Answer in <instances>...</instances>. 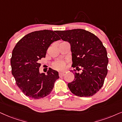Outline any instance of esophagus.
Listing matches in <instances>:
<instances>
[{
	"label": "esophagus",
	"mask_w": 122,
	"mask_h": 122,
	"mask_svg": "<svg viewBox=\"0 0 122 122\" xmlns=\"http://www.w3.org/2000/svg\"><path fill=\"white\" fill-rule=\"evenodd\" d=\"M64 74H65V73H64V72H59V76L60 77L63 76L64 75Z\"/></svg>",
	"instance_id": "1"
}]
</instances>
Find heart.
<instances>
[{"instance_id": "heart-1", "label": "heart", "mask_w": 122, "mask_h": 122, "mask_svg": "<svg viewBox=\"0 0 122 122\" xmlns=\"http://www.w3.org/2000/svg\"><path fill=\"white\" fill-rule=\"evenodd\" d=\"M66 63L62 60H57L53 63V66L55 69L57 70H62L64 69Z\"/></svg>"}]
</instances>
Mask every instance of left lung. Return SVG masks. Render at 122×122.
<instances>
[{
  "instance_id": "8db88e82",
  "label": "left lung",
  "mask_w": 122,
  "mask_h": 122,
  "mask_svg": "<svg viewBox=\"0 0 122 122\" xmlns=\"http://www.w3.org/2000/svg\"><path fill=\"white\" fill-rule=\"evenodd\" d=\"M63 41L70 43L72 67L75 78L67 84L70 91L79 97H90L96 93L104 84L107 75L108 58L105 47L91 32L81 29L56 31Z\"/></svg>"
}]
</instances>
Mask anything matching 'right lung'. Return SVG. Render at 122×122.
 I'll return each mask as SVG.
<instances>
[{"instance_id":"1","label":"right lung","mask_w":122,"mask_h":122,"mask_svg":"<svg viewBox=\"0 0 122 122\" xmlns=\"http://www.w3.org/2000/svg\"><path fill=\"white\" fill-rule=\"evenodd\" d=\"M55 33L48 30L31 32L20 39L12 51V74L17 86L29 97L38 99L47 96L59 78L58 72L52 69L47 75L39 72V60L45 57L52 43L60 39Z\"/></svg>"}]
</instances>
